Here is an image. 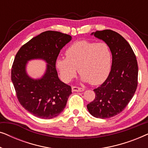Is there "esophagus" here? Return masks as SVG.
Listing matches in <instances>:
<instances>
[{"instance_id": "obj_1", "label": "esophagus", "mask_w": 148, "mask_h": 148, "mask_svg": "<svg viewBox=\"0 0 148 148\" xmlns=\"http://www.w3.org/2000/svg\"><path fill=\"white\" fill-rule=\"evenodd\" d=\"M85 90L84 88H78V87H75V86H73L72 87V91L73 92H84Z\"/></svg>"}]
</instances>
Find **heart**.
<instances>
[{
	"label": "heart",
	"mask_w": 148,
	"mask_h": 148,
	"mask_svg": "<svg viewBox=\"0 0 148 148\" xmlns=\"http://www.w3.org/2000/svg\"><path fill=\"white\" fill-rule=\"evenodd\" d=\"M66 58H58L56 65L60 77L69 82L75 76L77 69L84 82L100 85L110 73L112 52L105 42L80 40L72 44L65 52Z\"/></svg>",
	"instance_id": "obj_1"
}]
</instances>
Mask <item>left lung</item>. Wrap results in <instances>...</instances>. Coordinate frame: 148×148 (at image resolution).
<instances>
[{
  "mask_svg": "<svg viewBox=\"0 0 148 148\" xmlns=\"http://www.w3.org/2000/svg\"><path fill=\"white\" fill-rule=\"evenodd\" d=\"M91 35L108 44L112 61L108 77L94 90L96 97L87 108L93 116L108 119L122 112L134 96L137 86L138 65L130 44L117 32L106 29L93 32Z\"/></svg>",
  "mask_w": 148,
  "mask_h": 148,
  "instance_id": "1",
  "label": "left lung"
}]
</instances>
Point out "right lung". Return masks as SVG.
Wrapping results in <instances>:
<instances>
[{
  "label": "right lung",
  "mask_w": 148,
  "mask_h": 148,
  "mask_svg": "<svg viewBox=\"0 0 148 148\" xmlns=\"http://www.w3.org/2000/svg\"><path fill=\"white\" fill-rule=\"evenodd\" d=\"M71 40L67 34L46 31L24 44L16 54L11 81L19 103L34 116L50 119L65 108L71 88L58 78L56 61L60 50ZM38 59L45 61L46 71L41 78L34 79L26 68L28 62Z\"/></svg>",
  "instance_id": "1"
}]
</instances>
